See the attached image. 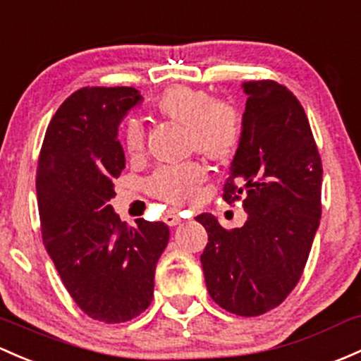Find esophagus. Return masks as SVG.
<instances>
[{"mask_svg": "<svg viewBox=\"0 0 361 361\" xmlns=\"http://www.w3.org/2000/svg\"><path fill=\"white\" fill-rule=\"evenodd\" d=\"M164 223L168 226H176V225H180V223H181V218L176 214V212L169 211V212H166V214H164Z\"/></svg>", "mask_w": 361, "mask_h": 361, "instance_id": "1", "label": "esophagus"}]
</instances>
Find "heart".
<instances>
[{
  "mask_svg": "<svg viewBox=\"0 0 361 361\" xmlns=\"http://www.w3.org/2000/svg\"><path fill=\"white\" fill-rule=\"evenodd\" d=\"M154 111L161 119L187 131L188 149L214 162H228L238 150L242 121L237 109L216 100L207 91L190 86H173L155 100ZM124 149L130 157L143 152V128L136 119L124 126ZM206 180V169L197 162L180 168H162L150 178L149 188L157 199L173 206H185L195 199Z\"/></svg>",
  "mask_w": 361,
  "mask_h": 361,
  "instance_id": "1",
  "label": "heart"
}]
</instances>
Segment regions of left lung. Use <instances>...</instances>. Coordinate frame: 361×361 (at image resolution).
I'll return each instance as SVG.
<instances>
[{
	"label": "left lung",
	"instance_id": "1",
	"mask_svg": "<svg viewBox=\"0 0 361 361\" xmlns=\"http://www.w3.org/2000/svg\"><path fill=\"white\" fill-rule=\"evenodd\" d=\"M247 94L242 138L223 199L242 200L247 221L225 230L209 212L200 256L216 305L257 317L298 286L322 216V159L308 117L286 86L263 79L242 85Z\"/></svg>",
	"mask_w": 361,
	"mask_h": 361
}]
</instances>
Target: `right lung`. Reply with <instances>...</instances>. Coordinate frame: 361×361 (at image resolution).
Instances as JSON below:
<instances>
[{"label": "right lung", "instance_id": "add662e5", "mask_svg": "<svg viewBox=\"0 0 361 361\" xmlns=\"http://www.w3.org/2000/svg\"><path fill=\"white\" fill-rule=\"evenodd\" d=\"M142 100L128 86L74 91L48 124L37 161L44 247L75 305L105 324L149 308L155 264L169 240L166 223L128 226L109 204L126 166L117 128Z\"/></svg>", "mask_w": 361, "mask_h": 361}]
</instances>
